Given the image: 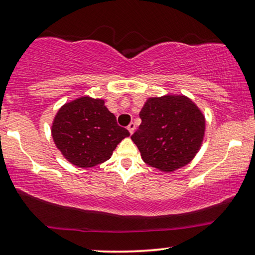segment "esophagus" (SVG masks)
Wrapping results in <instances>:
<instances>
[{
	"label": "esophagus",
	"instance_id": "1",
	"mask_svg": "<svg viewBox=\"0 0 255 255\" xmlns=\"http://www.w3.org/2000/svg\"><path fill=\"white\" fill-rule=\"evenodd\" d=\"M134 128H135V125H134V123H133V122H131L130 124L128 125V132L131 133V134L133 133V131H134Z\"/></svg>",
	"mask_w": 255,
	"mask_h": 255
}]
</instances>
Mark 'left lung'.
<instances>
[{"mask_svg": "<svg viewBox=\"0 0 255 255\" xmlns=\"http://www.w3.org/2000/svg\"><path fill=\"white\" fill-rule=\"evenodd\" d=\"M139 116L141 124L131 139L148 165L174 171L187 165L201 148L205 119L187 97L149 98Z\"/></svg>", "mask_w": 255, "mask_h": 255, "instance_id": "obj_1", "label": "left lung"}]
</instances>
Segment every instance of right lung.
<instances>
[{"instance_id":"obj_1","label":"right lung","mask_w":255,"mask_h":255,"mask_svg":"<svg viewBox=\"0 0 255 255\" xmlns=\"http://www.w3.org/2000/svg\"><path fill=\"white\" fill-rule=\"evenodd\" d=\"M52 136L62 155L80 167H92L111 158L125 136L105 101L82 97L59 109L52 124Z\"/></svg>"}]
</instances>
